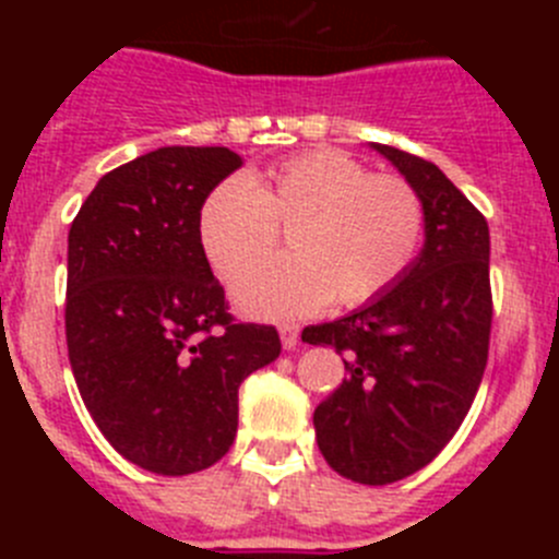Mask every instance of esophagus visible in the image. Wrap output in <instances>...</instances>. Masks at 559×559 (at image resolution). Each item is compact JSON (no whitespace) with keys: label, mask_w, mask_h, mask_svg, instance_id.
Segmentation results:
<instances>
[{"label":"esophagus","mask_w":559,"mask_h":559,"mask_svg":"<svg viewBox=\"0 0 559 559\" xmlns=\"http://www.w3.org/2000/svg\"><path fill=\"white\" fill-rule=\"evenodd\" d=\"M280 338H283L285 349H296L299 347V328L296 324H283L280 328Z\"/></svg>","instance_id":"1"}]
</instances>
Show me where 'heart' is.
Here are the masks:
<instances>
[{
	"instance_id": "heart-1",
	"label": "heart",
	"mask_w": 559,
	"mask_h": 559,
	"mask_svg": "<svg viewBox=\"0 0 559 559\" xmlns=\"http://www.w3.org/2000/svg\"><path fill=\"white\" fill-rule=\"evenodd\" d=\"M289 237V257L245 269ZM199 246L251 319L288 322L333 299L360 308L412 269L426 240V204L394 173H372L341 151H310L246 179H226L199 210Z\"/></svg>"
}]
</instances>
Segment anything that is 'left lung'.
Listing matches in <instances>:
<instances>
[{"instance_id": "1", "label": "left lung", "mask_w": 559, "mask_h": 559, "mask_svg": "<svg viewBox=\"0 0 559 559\" xmlns=\"http://www.w3.org/2000/svg\"><path fill=\"white\" fill-rule=\"evenodd\" d=\"M426 204V246L397 285L355 313L302 330L344 355L347 378L313 412L338 476L392 484L426 467L473 406L490 349V229L433 162L372 145Z\"/></svg>"}]
</instances>
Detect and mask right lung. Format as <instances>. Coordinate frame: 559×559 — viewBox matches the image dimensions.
<instances>
[{
	"instance_id": "add662e5",
	"label": "right lung",
	"mask_w": 559,
	"mask_h": 559,
	"mask_svg": "<svg viewBox=\"0 0 559 559\" xmlns=\"http://www.w3.org/2000/svg\"><path fill=\"white\" fill-rule=\"evenodd\" d=\"M243 165L229 147H159L106 173L69 229L67 347L88 414L142 471L187 476L237 433V389L280 355L235 322L199 246V210Z\"/></svg>"
}]
</instances>
